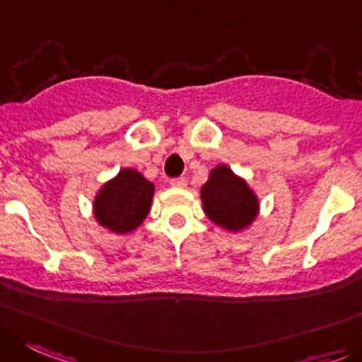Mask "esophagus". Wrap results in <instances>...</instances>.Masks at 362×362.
I'll return each mask as SVG.
<instances>
[{"instance_id":"34e87169","label":"esophagus","mask_w":362,"mask_h":362,"mask_svg":"<svg viewBox=\"0 0 362 362\" xmlns=\"http://www.w3.org/2000/svg\"><path fill=\"white\" fill-rule=\"evenodd\" d=\"M170 184L173 185V187H185V185H187V180H185L184 177H178V178H171Z\"/></svg>"}]
</instances>
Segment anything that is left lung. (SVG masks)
Masks as SVG:
<instances>
[{"mask_svg":"<svg viewBox=\"0 0 362 362\" xmlns=\"http://www.w3.org/2000/svg\"><path fill=\"white\" fill-rule=\"evenodd\" d=\"M207 218L218 227L239 232L257 218L259 200L241 177L225 164L216 165L200 189Z\"/></svg>","mask_w":362,"mask_h":362,"instance_id":"8db88e82","label":"left lung"}]
</instances>
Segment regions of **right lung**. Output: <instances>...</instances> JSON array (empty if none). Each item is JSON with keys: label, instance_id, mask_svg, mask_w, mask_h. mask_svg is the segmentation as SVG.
<instances>
[{"label": "right lung", "instance_id": "1", "mask_svg": "<svg viewBox=\"0 0 362 362\" xmlns=\"http://www.w3.org/2000/svg\"><path fill=\"white\" fill-rule=\"evenodd\" d=\"M153 192V184L139 171L124 168L98 191L93 205L94 218L114 234H128L148 216Z\"/></svg>", "mask_w": 362, "mask_h": 362}]
</instances>
